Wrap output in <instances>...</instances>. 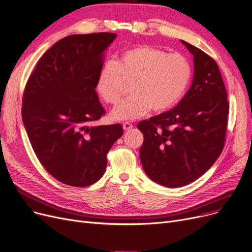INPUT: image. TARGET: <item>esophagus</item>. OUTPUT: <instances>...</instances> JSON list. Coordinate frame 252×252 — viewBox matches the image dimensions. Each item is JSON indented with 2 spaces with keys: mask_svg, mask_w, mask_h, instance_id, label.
<instances>
[{
  "mask_svg": "<svg viewBox=\"0 0 252 252\" xmlns=\"http://www.w3.org/2000/svg\"><path fill=\"white\" fill-rule=\"evenodd\" d=\"M133 128V125L131 124V123H129V122H124L123 123V129L125 130V131H129V130H131Z\"/></svg>",
  "mask_w": 252,
  "mask_h": 252,
  "instance_id": "1",
  "label": "esophagus"
}]
</instances>
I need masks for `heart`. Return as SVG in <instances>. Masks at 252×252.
Segmentation results:
<instances>
[{"label":"heart","instance_id":"heart-1","mask_svg":"<svg viewBox=\"0 0 252 252\" xmlns=\"http://www.w3.org/2000/svg\"><path fill=\"white\" fill-rule=\"evenodd\" d=\"M191 78V66L180 54H168L152 46H138L124 51L115 62L100 69L96 92L108 103L120 101L126 84L131 83L129 98L116 107L111 117L117 121L135 120L153 109L170 110L184 95Z\"/></svg>","mask_w":252,"mask_h":252}]
</instances>
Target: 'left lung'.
<instances>
[{
	"instance_id": "1",
	"label": "left lung",
	"mask_w": 252,
	"mask_h": 252,
	"mask_svg": "<svg viewBox=\"0 0 252 252\" xmlns=\"http://www.w3.org/2000/svg\"><path fill=\"white\" fill-rule=\"evenodd\" d=\"M181 42L193 56L192 84L172 110L138 123L144 136L139 156L150 178L176 188L198 179L223 151L229 102L218 64L201 50Z\"/></svg>"
}]
</instances>
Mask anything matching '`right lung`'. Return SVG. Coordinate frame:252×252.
Instances as JSON below:
<instances>
[{
    "label": "right lung",
    "mask_w": 252,
    "mask_h": 252,
    "mask_svg": "<svg viewBox=\"0 0 252 252\" xmlns=\"http://www.w3.org/2000/svg\"><path fill=\"white\" fill-rule=\"evenodd\" d=\"M116 33L72 34L42 55L22 99V120L32 149L60 182L75 187L99 180L107 154L123 135L121 124L93 125L105 114L95 92L105 52Z\"/></svg>",
    "instance_id": "add662e5"
}]
</instances>
